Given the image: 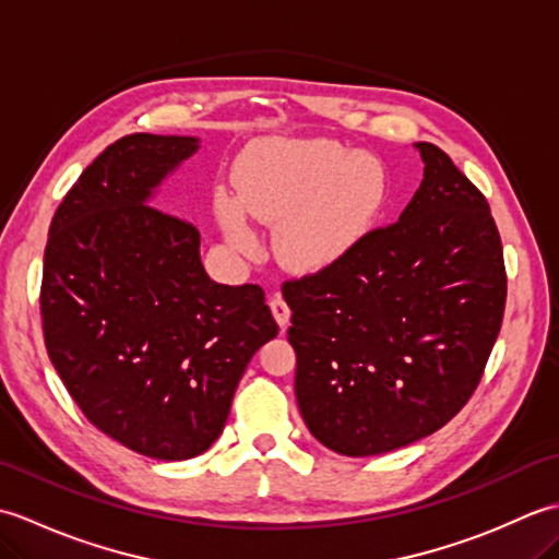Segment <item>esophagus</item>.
Listing matches in <instances>:
<instances>
[{"mask_svg":"<svg viewBox=\"0 0 559 559\" xmlns=\"http://www.w3.org/2000/svg\"><path fill=\"white\" fill-rule=\"evenodd\" d=\"M269 307H271V314H273V319H276V324H278L281 329H286V326L290 324V310H288L286 300H283L281 295H273L271 302H269Z\"/></svg>","mask_w":559,"mask_h":559,"instance_id":"esophagus-1","label":"esophagus"}]
</instances>
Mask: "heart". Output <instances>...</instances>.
Here are the masks:
<instances>
[{"label": "heart", "mask_w": 559, "mask_h": 559, "mask_svg": "<svg viewBox=\"0 0 559 559\" xmlns=\"http://www.w3.org/2000/svg\"><path fill=\"white\" fill-rule=\"evenodd\" d=\"M237 199H216V221L237 252L254 247L247 218L276 228L283 266L319 273L341 264L372 230L389 197L384 163L329 139H269L233 173Z\"/></svg>", "instance_id": "1"}]
</instances>
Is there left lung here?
I'll use <instances>...</instances> for the list:
<instances>
[{
	"label": "left lung",
	"mask_w": 559,
	"mask_h": 559,
	"mask_svg": "<svg viewBox=\"0 0 559 559\" xmlns=\"http://www.w3.org/2000/svg\"><path fill=\"white\" fill-rule=\"evenodd\" d=\"M413 146L423 182L399 221L283 286L302 420L343 456L386 454L444 427L500 334L507 276L488 201L442 148Z\"/></svg>",
	"instance_id": "left-lung-1"
}]
</instances>
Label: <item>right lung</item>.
<instances>
[{
    "instance_id": "right-lung-1",
    "label": "right lung",
    "mask_w": 559,
    "mask_h": 559,
    "mask_svg": "<svg viewBox=\"0 0 559 559\" xmlns=\"http://www.w3.org/2000/svg\"><path fill=\"white\" fill-rule=\"evenodd\" d=\"M197 136L132 134L59 204L45 247V346L100 432L158 461L204 454L252 355L276 338L264 290L221 286L194 225L151 206Z\"/></svg>"
}]
</instances>
